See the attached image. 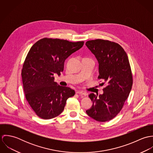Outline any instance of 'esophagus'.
Wrapping results in <instances>:
<instances>
[{"label":"esophagus","instance_id":"esophagus-1","mask_svg":"<svg viewBox=\"0 0 153 153\" xmlns=\"http://www.w3.org/2000/svg\"><path fill=\"white\" fill-rule=\"evenodd\" d=\"M76 94H81V95H87V93L85 92H84V91H82V90H79V91H76Z\"/></svg>","mask_w":153,"mask_h":153}]
</instances>
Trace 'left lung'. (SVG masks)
<instances>
[{"mask_svg": "<svg viewBox=\"0 0 153 153\" xmlns=\"http://www.w3.org/2000/svg\"><path fill=\"white\" fill-rule=\"evenodd\" d=\"M85 45L98 62V78L108 84L98 97L94 93L89 95L93 104L86 112L97 121H108L120 112L131 91L132 75L128 58L124 49L114 42L98 39Z\"/></svg>", "mask_w": 153, "mask_h": 153, "instance_id": "left-lung-1", "label": "left lung"}]
</instances>
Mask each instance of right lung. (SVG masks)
<instances>
[{"instance_id":"obj_1","label":"right lung","mask_w":153,"mask_h":153,"mask_svg":"<svg viewBox=\"0 0 153 153\" xmlns=\"http://www.w3.org/2000/svg\"><path fill=\"white\" fill-rule=\"evenodd\" d=\"M84 44L45 38L30 49L23 65L22 82L26 100L40 118L48 120L58 116L67 99L75 95L74 89L55 82L53 75H61L66 59Z\"/></svg>"}]
</instances>
